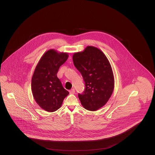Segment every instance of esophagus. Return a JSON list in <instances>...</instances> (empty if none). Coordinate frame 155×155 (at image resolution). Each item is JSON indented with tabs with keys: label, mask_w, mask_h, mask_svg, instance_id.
Here are the masks:
<instances>
[{
	"label": "esophagus",
	"mask_w": 155,
	"mask_h": 155,
	"mask_svg": "<svg viewBox=\"0 0 155 155\" xmlns=\"http://www.w3.org/2000/svg\"><path fill=\"white\" fill-rule=\"evenodd\" d=\"M69 92H70V94H75V89H72Z\"/></svg>",
	"instance_id": "34e87169"
}]
</instances>
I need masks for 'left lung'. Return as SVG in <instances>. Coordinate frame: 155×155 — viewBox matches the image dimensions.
I'll return each instance as SVG.
<instances>
[{
  "label": "left lung",
  "mask_w": 155,
  "mask_h": 155,
  "mask_svg": "<svg viewBox=\"0 0 155 155\" xmlns=\"http://www.w3.org/2000/svg\"><path fill=\"white\" fill-rule=\"evenodd\" d=\"M73 60L85 82L84 92L78 94L81 104L88 110H97L109 100L114 88L110 63L102 51L92 46L74 53Z\"/></svg>",
  "instance_id": "left-lung-1"
}]
</instances>
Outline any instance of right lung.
I'll use <instances>...</instances> for the list:
<instances>
[{
	"label": "right lung",
	"mask_w": 155,
	"mask_h": 155,
	"mask_svg": "<svg viewBox=\"0 0 155 155\" xmlns=\"http://www.w3.org/2000/svg\"><path fill=\"white\" fill-rule=\"evenodd\" d=\"M68 58V53L50 49L42 55L35 67L31 80L32 95L39 107L46 111L58 110L69 94L57 76L60 67Z\"/></svg>",
	"instance_id": "add662e5"
}]
</instances>
